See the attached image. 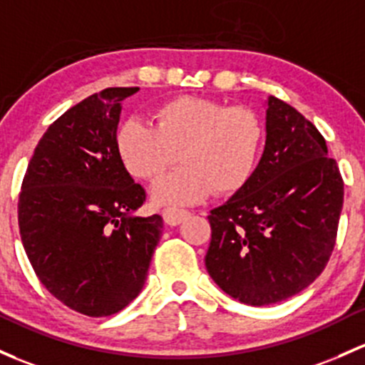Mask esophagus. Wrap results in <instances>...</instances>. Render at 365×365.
<instances>
[{
  "label": "esophagus",
  "mask_w": 365,
  "mask_h": 365,
  "mask_svg": "<svg viewBox=\"0 0 365 365\" xmlns=\"http://www.w3.org/2000/svg\"><path fill=\"white\" fill-rule=\"evenodd\" d=\"M189 212L187 210H176V208H166L163 212V218L168 225H178L189 217Z\"/></svg>",
  "instance_id": "esophagus-1"
}]
</instances>
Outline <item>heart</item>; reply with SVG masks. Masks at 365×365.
<instances>
[{
	"mask_svg": "<svg viewBox=\"0 0 365 365\" xmlns=\"http://www.w3.org/2000/svg\"><path fill=\"white\" fill-rule=\"evenodd\" d=\"M153 118L155 128L129 120L115 136L118 159L138 180L157 182L178 155L185 164L153 187V201L192 205L248 185L264 145L262 120L252 108L182 96L159 106Z\"/></svg>",
	"mask_w": 365,
	"mask_h": 365,
	"instance_id": "heart-1",
	"label": "heart"
}]
</instances>
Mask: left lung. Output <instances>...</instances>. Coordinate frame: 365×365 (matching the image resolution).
Segmentation results:
<instances>
[{
	"label": "left lung",
	"mask_w": 365,
	"mask_h": 365,
	"mask_svg": "<svg viewBox=\"0 0 365 365\" xmlns=\"http://www.w3.org/2000/svg\"><path fill=\"white\" fill-rule=\"evenodd\" d=\"M266 148L245 189L210 212L206 269L237 301H285L322 274L336 245L344 183L320 131L271 96Z\"/></svg>",
	"instance_id": "8db88e82"
}]
</instances>
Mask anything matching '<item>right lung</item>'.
<instances>
[{
	"instance_id": "add662e5",
	"label": "right lung",
	"mask_w": 365,
	"mask_h": 365,
	"mask_svg": "<svg viewBox=\"0 0 365 365\" xmlns=\"http://www.w3.org/2000/svg\"><path fill=\"white\" fill-rule=\"evenodd\" d=\"M138 87H110L48 125L31 157L19 229L38 279L64 306L110 317L141 292L163 217H133L147 199L115 148L122 101Z\"/></svg>"
}]
</instances>
